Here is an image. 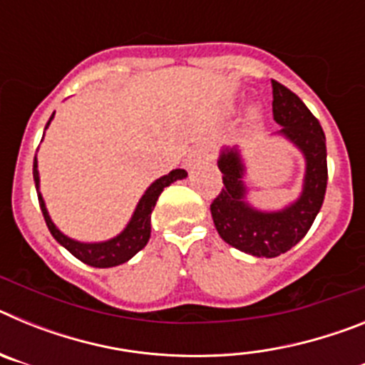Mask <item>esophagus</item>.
<instances>
[{
	"label": "esophagus",
	"mask_w": 365,
	"mask_h": 365,
	"mask_svg": "<svg viewBox=\"0 0 365 365\" xmlns=\"http://www.w3.org/2000/svg\"><path fill=\"white\" fill-rule=\"evenodd\" d=\"M214 146L212 144H201L190 153V160H212L214 159Z\"/></svg>",
	"instance_id": "obj_1"
}]
</instances>
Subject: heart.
I'll return each instance as SVG.
<instances>
[{
	"instance_id": "obj_1",
	"label": "heart",
	"mask_w": 365,
	"mask_h": 365,
	"mask_svg": "<svg viewBox=\"0 0 365 365\" xmlns=\"http://www.w3.org/2000/svg\"><path fill=\"white\" fill-rule=\"evenodd\" d=\"M234 108H235V106H232V109H234ZM252 120H254V122L259 120V113H257V111L252 113Z\"/></svg>"
}]
</instances>
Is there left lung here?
I'll return each instance as SVG.
<instances>
[{"instance_id":"left-lung-1","label":"left lung","mask_w":365,"mask_h":365,"mask_svg":"<svg viewBox=\"0 0 365 365\" xmlns=\"http://www.w3.org/2000/svg\"><path fill=\"white\" fill-rule=\"evenodd\" d=\"M272 98L274 120L282 125L276 135L294 144L305 159L299 197L276 212L257 210L248 205L240 148H222L217 166L225 186L210 205L221 240L256 257H276L298 245L320 212L327 188V148L318 118L291 89L276 80H272Z\"/></svg>"}]
</instances>
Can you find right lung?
<instances>
[{"label":"right lung","mask_w":365,"mask_h":365,"mask_svg":"<svg viewBox=\"0 0 365 365\" xmlns=\"http://www.w3.org/2000/svg\"><path fill=\"white\" fill-rule=\"evenodd\" d=\"M53 117L49 118V122L45 125V130L49 128ZM32 175H34V182H36L38 201H40L41 214H43L47 228H49V232L53 234L54 240L62 245V247H66L76 259H80L82 263H86V265L96 267V269H109V267H117L125 263V261H130L138 250H143V248L146 247L151 234V212H153L155 205H157V199H159V195L163 193V190L166 188V186H170L172 182H175V180L185 179L188 173H186L185 170H172L168 175H163L160 179L151 182L150 188L144 192V195L140 197V201H138L137 208H135L133 215H131L130 222L125 225L124 230L118 235H115L113 240L100 241V243H82V241L71 240V237H67L63 232L58 230L56 225H54L53 219H51L49 212L45 208V201L40 193V173H38L36 157H34V164H32Z\"/></svg>","instance_id":"obj_1"}]
</instances>
